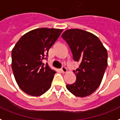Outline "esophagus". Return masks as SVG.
<instances>
[{
	"instance_id": "1",
	"label": "esophagus",
	"mask_w": 120,
	"mask_h": 120,
	"mask_svg": "<svg viewBox=\"0 0 120 120\" xmlns=\"http://www.w3.org/2000/svg\"><path fill=\"white\" fill-rule=\"evenodd\" d=\"M61 71L62 72V73H66L67 72V70L65 67H62L61 69Z\"/></svg>"
}]
</instances>
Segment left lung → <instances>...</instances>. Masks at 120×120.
I'll use <instances>...</instances> for the list:
<instances>
[{"mask_svg":"<svg viewBox=\"0 0 120 120\" xmlns=\"http://www.w3.org/2000/svg\"><path fill=\"white\" fill-rule=\"evenodd\" d=\"M61 37L70 46L74 61L80 63L73 71L75 82L66 88L75 96H90L99 86L104 75L107 66L106 48L98 37L79 29H67Z\"/></svg>","mask_w":120,"mask_h":120,"instance_id":"1","label":"left lung"}]
</instances>
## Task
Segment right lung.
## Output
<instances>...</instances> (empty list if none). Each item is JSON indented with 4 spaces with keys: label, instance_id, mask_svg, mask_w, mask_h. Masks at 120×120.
Returning <instances> with one entry per match:
<instances>
[{
    "label": "right lung",
    "instance_id": "obj_1",
    "mask_svg": "<svg viewBox=\"0 0 120 120\" xmlns=\"http://www.w3.org/2000/svg\"><path fill=\"white\" fill-rule=\"evenodd\" d=\"M63 29L38 28L22 35L11 51V68L21 90L32 96H39L51 87L56 71L43 60Z\"/></svg>",
    "mask_w": 120,
    "mask_h": 120
}]
</instances>
